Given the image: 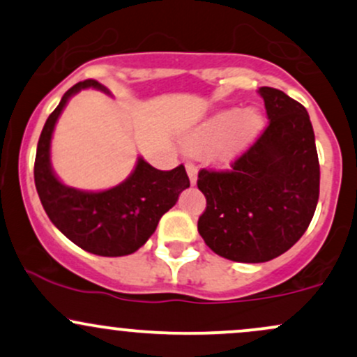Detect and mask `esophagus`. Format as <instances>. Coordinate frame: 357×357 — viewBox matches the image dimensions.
I'll return each mask as SVG.
<instances>
[{"label":"esophagus","instance_id":"esophagus-1","mask_svg":"<svg viewBox=\"0 0 357 357\" xmlns=\"http://www.w3.org/2000/svg\"><path fill=\"white\" fill-rule=\"evenodd\" d=\"M186 173L190 176L191 184H195L196 178H198V167L192 165V162H186Z\"/></svg>","mask_w":357,"mask_h":357}]
</instances>
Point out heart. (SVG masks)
Returning a JSON list of instances; mask_svg holds the SVG:
<instances>
[{
  "label": "heart",
  "instance_id": "1",
  "mask_svg": "<svg viewBox=\"0 0 357 357\" xmlns=\"http://www.w3.org/2000/svg\"><path fill=\"white\" fill-rule=\"evenodd\" d=\"M264 119L255 109H228L204 121L188 137V146L196 153H206L218 144L221 155H233L243 151L261 130Z\"/></svg>",
  "mask_w": 357,
  "mask_h": 357
}]
</instances>
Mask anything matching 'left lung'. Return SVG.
Returning a JSON list of instances; mask_svg holds the SVG:
<instances>
[{"instance_id":"1","label":"left lung","mask_w":357,"mask_h":357,"mask_svg":"<svg viewBox=\"0 0 357 357\" xmlns=\"http://www.w3.org/2000/svg\"><path fill=\"white\" fill-rule=\"evenodd\" d=\"M268 126L231 162L198 173L206 210L198 231L216 255L243 264L268 261L297 243L319 202L314 129L305 107L278 89L260 87Z\"/></svg>"}]
</instances>
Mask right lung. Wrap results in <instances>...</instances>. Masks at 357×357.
Returning <instances> with one entry per match:
<instances>
[{
    "label": "right lung",
    "mask_w": 357,
    "mask_h": 357,
    "mask_svg": "<svg viewBox=\"0 0 357 357\" xmlns=\"http://www.w3.org/2000/svg\"><path fill=\"white\" fill-rule=\"evenodd\" d=\"M93 87L109 93L97 80L73 85L48 116L38 139L35 158V186L48 218L85 252L100 257L130 255L149 240L159 220L178 202L190 178L183 165L159 171L139 158L132 174L107 191H80L61 184L50 165V141L56 119L73 93Z\"/></svg>",
    "instance_id": "add662e5"
}]
</instances>
